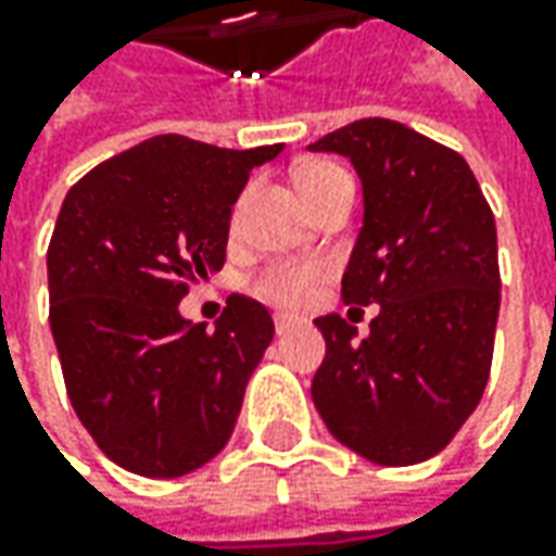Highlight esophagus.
I'll return each instance as SVG.
<instances>
[{"instance_id": "34e87169", "label": "esophagus", "mask_w": 556, "mask_h": 556, "mask_svg": "<svg viewBox=\"0 0 556 556\" xmlns=\"http://www.w3.org/2000/svg\"><path fill=\"white\" fill-rule=\"evenodd\" d=\"M293 328H296V318H293V315H285V312H278V315H275V331L288 333L293 331Z\"/></svg>"}]
</instances>
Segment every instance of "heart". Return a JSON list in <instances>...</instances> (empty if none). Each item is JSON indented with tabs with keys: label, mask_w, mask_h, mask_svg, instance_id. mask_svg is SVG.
<instances>
[{
	"label": "heart",
	"mask_w": 556,
	"mask_h": 556,
	"mask_svg": "<svg viewBox=\"0 0 556 556\" xmlns=\"http://www.w3.org/2000/svg\"><path fill=\"white\" fill-rule=\"evenodd\" d=\"M346 169L337 166L331 161H315L306 163L300 173H296V185L303 191V198L312 201L315 194H321L328 185L337 179H343ZM328 278V266L318 263V260H271L268 266H263L253 281L250 290L266 300L271 306H281V309H303L309 306L318 293V285Z\"/></svg>",
	"instance_id": "heart-1"
}]
</instances>
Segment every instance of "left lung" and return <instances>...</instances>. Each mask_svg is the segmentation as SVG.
<instances>
[{"label": "left lung", "instance_id": "8db88e82", "mask_svg": "<svg viewBox=\"0 0 556 556\" xmlns=\"http://www.w3.org/2000/svg\"><path fill=\"white\" fill-rule=\"evenodd\" d=\"M350 157L365 225L343 303L380 312L355 340L343 315L315 318L325 362L312 402L333 439L383 467L442 452L480 405L502 303L492 206L458 151L383 117L309 144Z\"/></svg>", "mask_w": 556, "mask_h": 556}]
</instances>
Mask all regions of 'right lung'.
Returning a JSON list of instances; mask_svg holds the SVG:
<instances>
[{
    "label": "right lung",
    "mask_w": 556,
    "mask_h": 556,
    "mask_svg": "<svg viewBox=\"0 0 556 556\" xmlns=\"http://www.w3.org/2000/svg\"><path fill=\"white\" fill-rule=\"evenodd\" d=\"M250 151L154 136L67 191L49 241V321L76 417L129 473L173 480L216 458L275 337L263 303L231 293L216 328L179 303L225 263Z\"/></svg>",
    "instance_id": "add662e5"
}]
</instances>
